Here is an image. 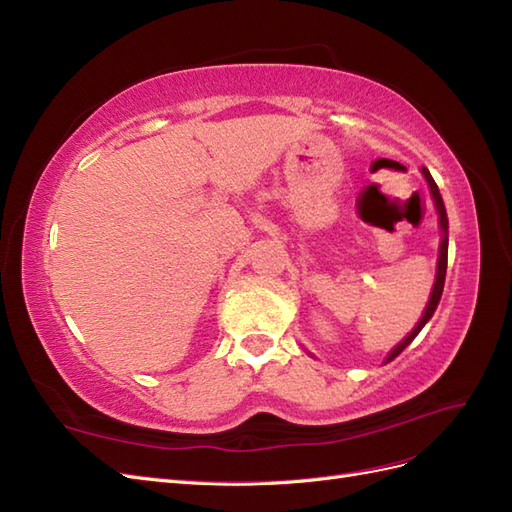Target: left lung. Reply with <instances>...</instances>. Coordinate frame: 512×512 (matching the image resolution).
Returning <instances> with one entry per match:
<instances>
[{"label": "left lung", "instance_id": "obj_1", "mask_svg": "<svg viewBox=\"0 0 512 512\" xmlns=\"http://www.w3.org/2000/svg\"><path fill=\"white\" fill-rule=\"evenodd\" d=\"M423 175L429 183V190H431V196H433V203H436V209H438V215H440V228H442V243H440V256H438V271H436V284H433V290H431V297H429V303L425 307V314L423 318L416 322V327L412 329V333L408 337L401 339V342L389 352V356H386V361H393L395 356L404 350L412 339L421 333V329L427 324V320L433 316V312H436V307L440 303V297H442V290H444V277H446V262H448V218H446V209H444V203H442V196H440V190L436 181H433V177L429 175V170L423 168Z\"/></svg>", "mask_w": 512, "mask_h": 512}]
</instances>
